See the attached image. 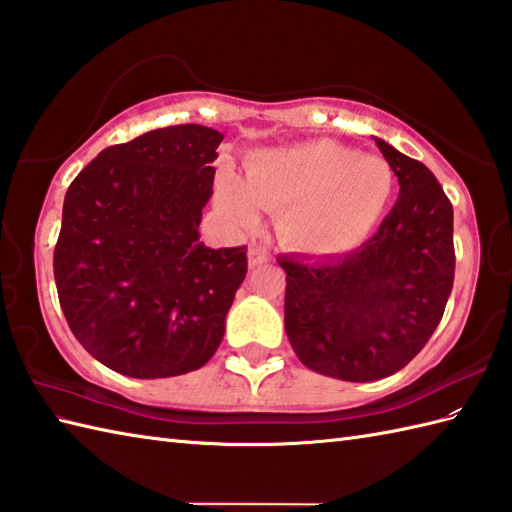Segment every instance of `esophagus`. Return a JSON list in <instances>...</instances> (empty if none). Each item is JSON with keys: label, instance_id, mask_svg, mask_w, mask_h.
I'll return each mask as SVG.
<instances>
[{"label": "esophagus", "instance_id": "34e87169", "mask_svg": "<svg viewBox=\"0 0 512 512\" xmlns=\"http://www.w3.org/2000/svg\"><path fill=\"white\" fill-rule=\"evenodd\" d=\"M270 259H273V255H270L266 248H262V246H250V250H248V264L253 266V268L270 262Z\"/></svg>", "mask_w": 512, "mask_h": 512}]
</instances>
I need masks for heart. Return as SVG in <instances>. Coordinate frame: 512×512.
<instances>
[{
  "instance_id": "1",
  "label": "heart",
  "mask_w": 512,
  "mask_h": 512,
  "mask_svg": "<svg viewBox=\"0 0 512 512\" xmlns=\"http://www.w3.org/2000/svg\"><path fill=\"white\" fill-rule=\"evenodd\" d=\"M394 189V171L378 156L312 140L264 149L250 156L244 178L224 176L220 204L239 228L259 217L257 206L277 211V228L290 246L334 255L361 244L383 215Z\"/></svg>"
}]
</instances>
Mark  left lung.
Segmentation results:
<instances>
[{"mask_svg": "<svg viewBox=\"0 0 512 512\" xmlns=\"http://www.w3.org/2000/svg\"><path fill=\"white\" fill-rule=\"evenodd\" d=\"M374 140L400 184L376 235L347 255L277 259L292 350L312 372L352 383L400 372L427 345L455 275L447 193L422 162Z\"/></svg>", "mask_w": 512, "mask_h": 512, "instance_id": "obj_1", "label": "left lung"}]
</instances>
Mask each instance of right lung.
<instances>
[{"label":"right lung","mask_w":512,"mask_h":512,"mask_svg":"<svg viewBox=\"0 0 512 512\" xmlns=\"http://www.w3.org/2000/svg\"><path fill=\"white\" fill-rule=\"evenodd\" d=\"M220 132L154 129L103 149L70 184L54 246V281L72 334L132 378L200 369L224 336L246 277V246L209 248Z\"/></svg>","instance_id":"1"}]
</instances>
